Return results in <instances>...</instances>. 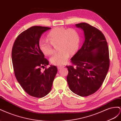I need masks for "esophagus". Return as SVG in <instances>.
I'll list each match as a JSON object with an SVG mask.
<instances>
[{
    "mask_svg": "<svg viewBox=\"0 0 121 121\" xmlns=\"http://www.w3.org/2000/svg\"><path fill=\"white\" fill-rule=\"evenodd\" d=\"M64 67V66H59L57 67V68H58V69H60L63 68Z\"/></svg>",
    "mask_w": 121,
    "mask_h": 121,
    "instance_id": "1",
    "label": "esophagus"
}]
</instances>
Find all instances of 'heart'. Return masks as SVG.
<instances>
[{
  "instance_id": "heart-1",
  "label": "heart",
  "mask_w": 121,
  "mask_h": 121,
  "mask_svg": "<svg viewBox=\"0 0 121 121\" xmlns=\"http://www.w3.org/2000/svg\"><path fill=\"white\" fill-rule=\"evenodd\" d=\"M49 40L41 39L39 42L40 50L45 55H51L54 53L53 45L58 44V53L50 58L51 63L62 66L66 62L70 53L77 52L80 43V37L77 30L72 28L56 27L51 30L48 34Z\"/></svg>"
}]
</instances>
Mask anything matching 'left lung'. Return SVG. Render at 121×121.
Listing matches in <instances>:
<instances>
[{"label":"left lung","mask_w":121,"mask_h":121,"mask_svg":"<svg viewBox=\"0 0 121 121\" xmlns=\"http://www.w3.org/2000/svg\"><path fill=\"white\" fill-rule=\"evenodd\" d=\"M84 31L85 39L81 49L66 66L67 81L71 91L82 97L94 94L102 86L109 69L108 47L104 35L86 23L75 24Z\"/></svg>","instance_id":"obj_1"}]
</instances>
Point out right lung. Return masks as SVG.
<instances>
[{"label": "right lung", "instance_id": "right-lung-1", "mask_svg": "<svg viewBox=\"0 0 121 121\" xmlns=\"http://www.w3.org/2000/svg\"><path fill=\"white\" fill-rule=\"evenodd\" d=\"M47 27L35 26L24 31L13 43L12 59L13 71L17 81L28 95L42 98L51 90L57 68L51 65L44 68L49 62L44 58L39 47V39Z\"/></svg>", "mask_w": 121, "mask_h": 121}]
</instances>
